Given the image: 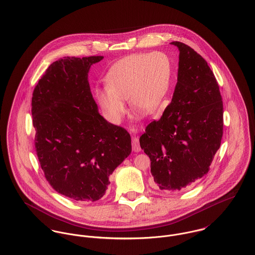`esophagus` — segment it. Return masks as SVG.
<instances>
[{"mask_svg":"<svg viewBox=\"0 0 255 255\" xmlns=\"http://www.w3.org/2000/svg\"><path fill=\"white\" fill-rule=\"evenodd\" d=\"M131 145H132V150L134 152H139L140 151V144H139V139L137 136H132L131 138Z\"/></svg>","mask_w":255,"mask_h":255,"instance_id":"34e87169","label":"esophagus"}]
</instances>
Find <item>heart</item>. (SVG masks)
Listing matches in <instances>:
<instances>
[{"mask_svg": "<svg viewBox=\"0 0 255 255\" xmlns=\"http://www.w3.org/2000/svg\"><path fill=\"white\" fill-rule=\"evenodd\" d=\"M172 74L171 59L164 52L127 56L110 69L107 87L97 94L99 104L114 123H120L126 115L127 99L137 113L152 112L166 96Z\"/></svg>", "mask_w": 255, "mask_h": 255, "instance_id": "obj_1", "label": "heart"}]
</instances>
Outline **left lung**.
<instances>
[{"label":"left lung","instance_id":"left-lung-1","mask_svg":"<svg viewBox=\"0 0 255 255\" xmlns=\"http://www.w3.org/2000/svg\"><path fill=\"white\" fill-rule=\"evenodd\" d=\"M178 82L172 102L158 121L151 122L139 143L151 161L159 188L179 191L201 179L223 136V101L215 75L207 62L182 42Z\"/></svg>","mask_w":255,"mask_h":255}]
</instances>
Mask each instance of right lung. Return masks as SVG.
<instances>
[{"label":"right lung","mask_w":255,"mask_h":255,"mask_svg":"<svg viewBox=\"0 0 255 255\" xmlns=\"http://www.w3.org/2000/svg\"><path fill=\"white\" fill-rule=\"evenodd\" d=\"M104 57H65L37 83L31 101L35 148L50 185L75 201H96L110 175L130 154L131 139L99 113L88 82L93 64Z\"/></svg>","instance_id":"1"}]
</instances>
